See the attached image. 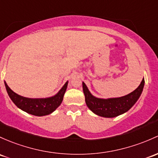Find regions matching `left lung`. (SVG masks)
I'll return each instance as SVG.
<instances>
[{"mask_svg": "<svg viewBox=\"0 0 158 158\" xmlns=\"http://www.w3.org/2000/svg\"><path fill=\"white\" fill-rule=\"evenodd\" d=\"M145 79H142L139 87L127 95L117 98L101 99L94 97L85 84L82 82L85 99L88 107L97 115L103 117H115L124 114L135 104L143 90Z\"/></svg>", "mask_w": 158, "mask_h": 158, "instance_id": "1", "label": "left lung"}]
</instances>
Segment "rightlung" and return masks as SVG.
<instances>
[{"instance_id":"right-lung-1","label":"right lung","mask_w":158,"mask_h":158,"mask_svg":"<svg viewBox=\"0 0 158 158\" xmlns=\"http://www.w3.org/2000/svg\"><path fill=\"white\" fill-rule=\"evenodd\" d=\"M67 84L68 82H66L56 95L47 98H29L23 97L13 92L6 83L5 86L8 95L19 108L31 115L41 117L51 114L60 105L65 94Z\"/></svg>"}]
</instances>
